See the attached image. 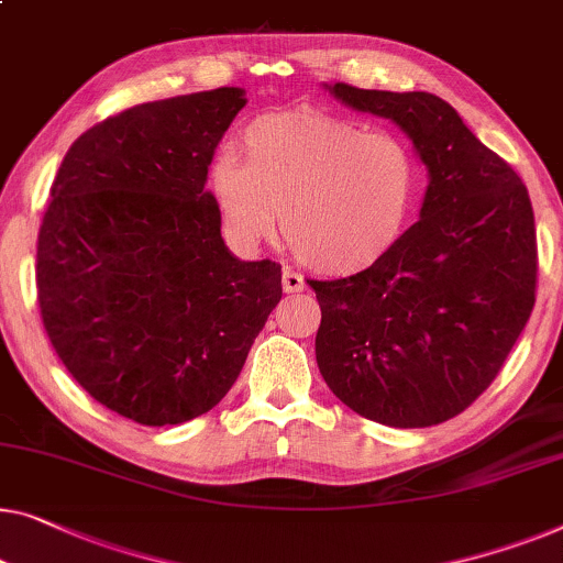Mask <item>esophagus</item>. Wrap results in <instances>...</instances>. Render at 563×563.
<instances>
[{
    "label": "esophagus",
    "instance_id": "34e87169",
    "mask_svg": "<svg viewBox=\"0 0 563 563\" xmlns=\"http://www.w3.org/2000/svg\"><path fill=\"white\" fill-rule=\"evenodd\" d=\"M282 289L287 291V295H291V291H305L307 289L305 276L291 272V268H284V272H282Z\"/></svg>",
    "mask_w": 563,
    "mask_h": 563
}]
</instances>
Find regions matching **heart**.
Wrapping results in <instances>:
<instances>
[{
    "instance_id": "heart-1",
    "label": "heart",
    "mask_w": 563,
    "mask_h": 563,
    "mask_svg": "<svg viewBox=\"0 0 563 563\" xmlns=\"http://www.w3.org/2000/svg\"><path fill=\"white\" fill-rule=\"evenodd\" d=\"M243 157L223 152L210 192L243 243H284L301 264L355 274L396 246L417 195V159L404 140L355 121L297 111L251 121Z\"/></svg>"
}]
</instances>
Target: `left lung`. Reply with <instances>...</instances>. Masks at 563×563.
I'll use <instances>...</instances> for the list:
<instances>
[{
    "label": "left lung",
    "mask_w": 563,
    "mask_h": 563,
    "mask_svg": "<svg viewBox=\"0 0 563 563\" xmlns=\"http://www.w3.org/2000/svg\"><path fill=\"white\" fill-rule=\"evenodd\" d=\"M330 93L396 121L429 169L421 218L345 279L307 284L322 309L324 383L361 417L398 429L457 417L498 376L536 305L533 208L516 169L434 93Z\"/></svg>",
    "instance_id": "left-lung-1"
}]
</instances>
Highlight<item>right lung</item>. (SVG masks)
Segmentation results:
<instances>
[{
	"label": "right lung",
	"instance_id": "right-lung-1",
	"mask_svg": "<svg viewBox=\"0 0 563 563\" xmlns=\"http://www.w3.org/2000/svg\"><path fill=\"white\" fill-rule=\"evenodd\" d=\"M246 99L216 88L140 103L78 136L37 233V301L65 368L144 427L183 423L231 390L282 266L239 262L206 192Z\"/></svg>",
	"mask_w": 563,
	"mask_h": 563
}]
</instances>
